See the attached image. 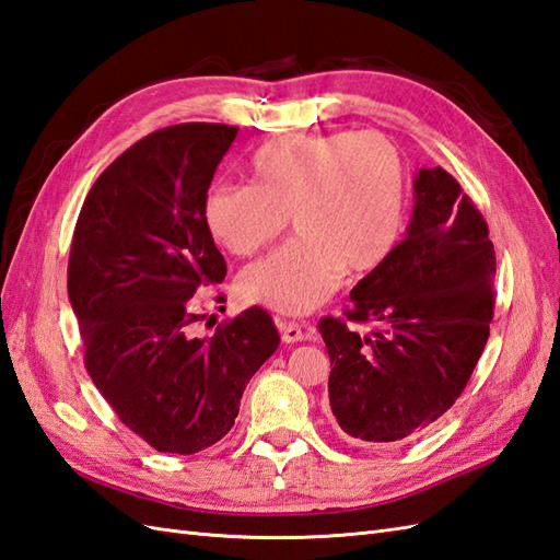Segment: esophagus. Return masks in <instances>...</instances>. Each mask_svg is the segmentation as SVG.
<instances>
[{
  "mask_svg": "<svg viewBox=\"0 0 560 560\" xmlns=\"http://www.w3.org/2000/svg\"><path fill=\"white\" fill-rule=\"evenodd\" d=\"M277 327L281 331V341L283 343H298V341L307 339V331L303 329V324H298V322L277 319Z\"/></svg>",
  "mask_w": 560,
  "mask_h": 560,
  "instance_id": "1",
  "label": "esophagus"
}]
</instances>
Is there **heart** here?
<instances>
[{
  "label": "heart",
  "mask_w": 560,
  "mask_h": 560,
  "mask_svg": "<svg viewBox=\"0 0 560 560\" xmlns=\"http://www.w3.org/2000/svg\"><path fill=\"white\" fill-rule=\"evenodd\" d=\"M400 154L380 133L285 136L250 162V186L217 184L205 224L219 245L250 257L291 221L295 238L241 275L253 303L305 315L341 275H365L392 255L402 224Z\"/></svg>",
  "instance_id": "b5f03b06"
}]
</instances>
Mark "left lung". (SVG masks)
<instances>
[{"label":"left lung","instance_id":"8db88e82","mask_svg":"<svg viewBox=\"0 0 560 560\" xmlns=\"http://www.w3.org/2000/svg\"><path fill=\"white\" fill-rule=\"evenodd\" d=\"M497 255L489 226L446 168H420L406 238L317 329L334 362L336 422L362 444L420 434L463 394L489 339ZM372 323L360 337L347 322Z\"/></svg>","mask_w":560,"mask_h":560}]
</instances>
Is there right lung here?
<instances>
[{
    "label": "right lung",
    "mask_w": 560,
    "mask_h": 560,
    "mask_svg": "<svg viewBox=\"0 0 560 560\" xmlns=\"http://www.w3.org/2000/svg\"><path fill=\"white\" fill-rule=\"evenodd\" d=\"M236 133L176 124L145 136L104 168L75 221L69 301L85 370L119 420L162 453L190 456L226 436L245 384L281 341L262 307L207 339L190 336L195 291L226 277L202 207Z\"/></svg>",
    "instance_id": "add662e5"
}]
</instances>
